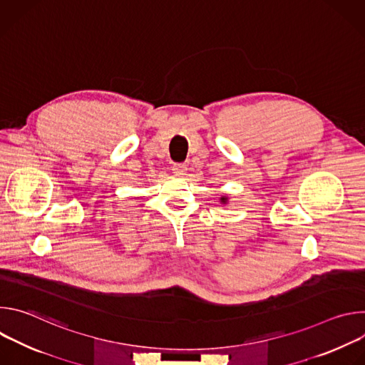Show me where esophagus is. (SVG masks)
I'll use <instances>...</instances> for the list:
<instances>
[{
	"mask_svg": "<svg viewBox=\"0 0 365 365\" xmlns=\"http://www.w3.org/2000/svg\"><path fill=\"white\" fill-rule=\"evenodd\" d=\"M172 170H173L175 175L180 176V175H185V173H186L187 168H186V165H183V163H175V165L172 166Z\"/></svg>",
	"mask_w": 365,
	"mask_h": 365,
	"instance_id": "esophagus-1",
	"label": "esophagus"
}]
</instances>
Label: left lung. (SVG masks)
<instances>
[{"instance_id": "1", "label": "left lung", "mask_w": 365, "mask_h": 365, "mask_svg": "<svg viewBox=\"0 0 365 365\" xmlns=\"http://www.w3.org/2000/svg\"><path fill=\"white\" fill-rule=\"evenodd\" d=\"M221 202H227V197H221Z\"/></svg>"}]
</instances>
